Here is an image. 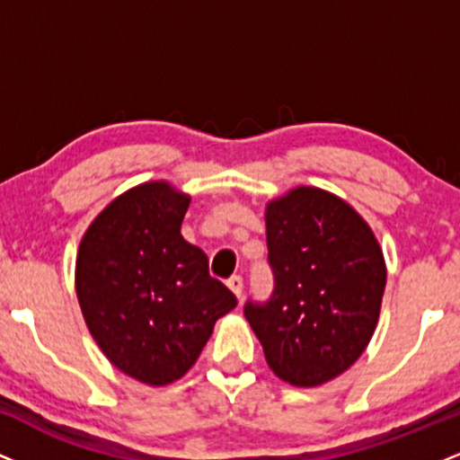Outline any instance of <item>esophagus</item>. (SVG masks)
I'll use <instances>...</instances> for the list:
<instances>
[{"instance_id":"esophagus-1","label":"esophagus","mask_w":460,"mask_h":460,"mask_svg":"<svg viewBox=\"0 0 460 460\" xmlns=\"http://www.w3.org/2000/svg\"><path fill=\"white\" fill-rule=\"evenodd\" d=\"M226 285H229V289L235 294L237 298H242V294H244V279H242L240 274H234V277L226 281Z\"/></svg>"}]
</instances>
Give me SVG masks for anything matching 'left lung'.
I'll use <instances>...</instances> for the list:
<instances>
[{"label":"left lung","instance_id":"1","mask_svg":"<svg viewBox=\"0 0 460 460\" xmlns=\"http://www.w3.org/2000/svg\"><path fill=\"white\" fill-rule=\"evenodd\" d=\"M270 298L244 315L268 366L285 383L315 387L361 357L385 292L383 251L350 205L318 188H296L266 212Z\"/></svg>","mask_w":460,"mask_h":460}]
</instances>
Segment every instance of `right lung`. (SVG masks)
I'll return each instance as SVG.
<instances>
[{"label": "right lung", "instance_id": "obj_1", "mask_svg": "<svg viewBox=\"0 0 460 460\" xmlns=\"http://www.w3.org/2000/svg\"><path fill=\"white\" fill-rule=\"evenodd\" d=\"M190 197L164 181L119 197L88 226L75 288L88 331L120 372L168 385L194 366L216 320L237 305L183 240Z\"/></svg>", "mask_w": 460, "mask_h": 460}]
</instances>
